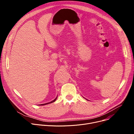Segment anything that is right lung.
<instances>
[{"label": "right lung", "instance_id": "obj_1", "mask_svg": "<svg viewBox=\"0 0 134 134\" xmlns=\"http://www.w3.org/2000/svg\"><path fill=\"white\" fill-rule=\"evenodd\" d=\"M57 99V97L55 98V99H54L53 101H51V102H48V103H44V104H40L41 105H46V104H49V103H52V102H54L55 100H56V99Z\"/></svg>", "mask_w": 134, "mask_h": 134}]
</instances>
